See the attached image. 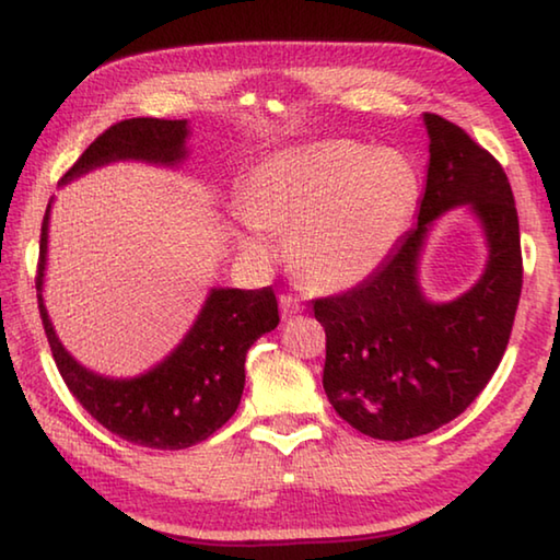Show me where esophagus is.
Instances as JSON below:
<instances>
[{"mask_svg": "<svg viewBox=\"0 0 560 560\" xmlns=\"http://www.w3.org/2000/svg\"><path fill=\"white\" fill-rule=\"evenodd\" d=\"M279 306H281V318L283 320L296 316L303 311V303L296 296H291V293H283V296L279 299Z\"/></svg>", "mask_w": 560, "mask_h": 560, "instance_id": "obj_1", "label": "esophagus"}]
</instances>
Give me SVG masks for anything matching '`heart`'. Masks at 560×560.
Returning a JSON list of instances; mask_svg holds the SVG:
<instances>
[{
    "mask_svg": "<svg viewBox=\"0 0 560 560\" xmlns=\"http://www.w3.org/2000/svg\"><path fill=\"white\" fill-rule=\"evenodd\" d=\"M417 175L397 150L324 140L254 170L242 242L267 257L269 230H291L289 257L314 291H346L381 267L410 224Z\"/></svg>",
    "mask_w": 560,
    "mask_h": 560,
    "instance_id": "obj_1",
    "label": "heart"
}]
</instances>
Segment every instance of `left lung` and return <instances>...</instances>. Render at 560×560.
<instances>
[{"label":"left lung","mask_w":560,"mask_h":560,"mask_svg":"<svg viewBox=\"0 0 560 560\" xmlns=\"http://www.w3.org/2000/svg\"><path fill=\"white\" fill-rule=\"evenodd\" d=\"M422 120L430 163L417 224L363 283L314 301L328 402L350 428L390 442L438 430L477 400L506 350L524 279L504 167L454 122ZM457 206L480 220L488 264L462 298L432 302L419 287V254L431 224Z\"/></svg>","instance_id":"8db88e82"}]
</instances>
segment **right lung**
<instances>
[{
    "instance_id": "obj_1",
    "label": "right lung",
    "mask_w": 560,
    "mask_h": 560,
    "mask_svg": "<svg viewBox=\"0 0 560 560\" xmlns=\"http://www.w3.org/2000/svg\"><path fill=\"white\" fill-rule=\"evenodd\" d=\"M187 138V120H120L93 140L86 153L61 177V185L120 160L179 167L189 155ZM51 202L46 207L42 224L36 299L63 383L93 420L140 447L185 450L207 440L240 407L246 350L254 340L279 326V303L273 291L269 287L254 291L212 289L192 328L150 371L132 377H110L89 371L63 348L44 306Z\"/></svg>"
}]
</instances>
